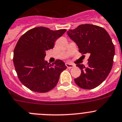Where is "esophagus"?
Masks as SVG:
<instances>
[{
	"mask_svg": "<svg viewBox=\"0 0 122 122\" xmlns=\"http://www.w3.org/2000/svg\"><path fill=\"white\" fill-rule=\"evenodd\" d=\"M66 66L67 67L69 68V69H70V68H73L74 66H74L73 64L69 63V62H67V63H66Z\"/></svg>",
	"mask_w": 122,
	"mask_h": 122,
	"instance_id": "1",
	"label": "esophagus"
}]
</instances>
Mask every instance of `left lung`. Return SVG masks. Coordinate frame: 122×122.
<instances>
[{
	"label": "left lung",
	"mask_w": 122,
	"mask_h": 122,
	"mask_svg": "<svg viewBox=\"0 0 122 122\" xmlns=\"http://www.w3.org/2000/svg\"><path fill=\"white\" fill-rule=\"evenodd\" d=\"M67 34L76 43L80 53L89 55L87 67L76 65L81 74L75 79V83L83 89L97 87L107 78L113 64L115 49L110 35L102 27L90 24L69 29Z\"/></svg>",
	"instance_id": "8db88e82"
}]
</instances>
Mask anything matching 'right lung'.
<instances>
[{"label": "right lung", "mask_w": 122, "mask_h": 122, "mask_svg": "<svg viewBox=\"0 0 122 122\" xmlns=\"http://www.w3.org/2000/svg\"><path fill=\"white\" fill-rule=\"evenodd\" d=\"M66 29L52 30L45 27L30 29L19 38L14 50L13 62L18 78L25 87L37 93H46L55 87L64 62L56 60L52 64L44 60L46 51Z\"/></svg>", "instance_id": "add662e5"}]
</instances>
